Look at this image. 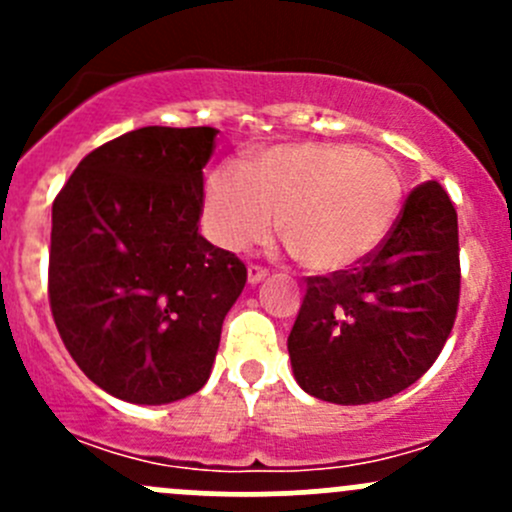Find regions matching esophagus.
<instances>
[{"label":"esophagus","instance_id":"esophagus-1","mask_svg":"<svg viewBox=\"0 0 512 512\" xmlns=\"http://www.w3.org/2000/svg\"><path fill=\"white\" fill-rule=\"evenodd\" d=\"M267 277V270L262 265H247V280H250V285H257V282H262Z\"/></svg>","mask_w":512,"mask_h":512}]
</instances>
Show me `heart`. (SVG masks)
<instances>
[{"label":"heart","mask_w":512,"mask_h":512,"mask_svg":"<svg viewBox=\"0 0 512 512\" xmlns=\"http://www.w3.org/2000/svg\"><path fill=\"white\" fill-rule=\"evenodd\" d=\"M401 178L384 153L352 143H287L250 170L225 163L205 180V227L225 250L245 252L280 230L289 255L312 272L364 260L394 225Z\"/></svg>","instance_id":"heart-1"}]
</instances>
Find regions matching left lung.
I'll return each mask as SVG.
<instances>
[{"mask_svg":"<svg viewBox=\"0 0 512 512\" xmlns=\"http://www.w3.org/2000/svg\"><path fill=\"white\" fill-rule=\"evenodd\" d=\"M458 215L438 180L416 185L376 250L347 270L307 277L287 349L307 394L371 404L421 379L458 312Z\"/></svg>","mask_w":512,"mask_h":512,"instance_id":"obj_1","label":"left lung"}]
</instances>
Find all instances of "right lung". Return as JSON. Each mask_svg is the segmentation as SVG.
Returning a JSON list of instances; mask_svg holds the SVG:
<instances>
[{
  "instance_id": "1",
  "label": "right lung",
  "mask_w": 512,
  "mask_h": 512,
  "mask_svg": "<svg viewBox=\"0 0 512 512\" xmlns=\"http://www.w3.org/2000/svg\"><path fill=\"white\" fill-rule=\"evenodd\" d=\"M218 131L146 126L103 143L54 198L49 304L79 369L131 404L203 389L247 267L198 232Z\"/></svg>"
}]
</instances>
